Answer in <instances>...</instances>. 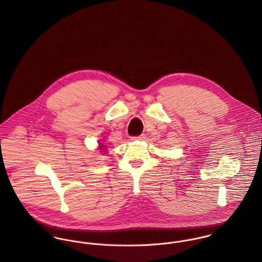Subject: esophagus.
<instances>
[{
    "mask_svg": "<svg viewBox=\"0 0 262 262\" xmlns=\"http://www.w3.org/2000/svg\"><path fill=\"white\" fill-rule=\"evenodd\" d=\"M144 139H145V136H143V135H142V136H140V137H137V138H133L132 140H133V141H143Z\"/></svg>",
    "mask_w": 262,
    "mask_h": 262,
    "instance_id": "1",
    "label": "esophagus"
}]
</instances>
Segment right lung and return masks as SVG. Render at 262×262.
Segmentation results:
<instances>
[{"instance_id":"obj_1","label":"right lung","mask_w":262,"mask_h":262,"mask_svg":"<svg viewBox=\"0 0 262 262\" xmlns=\"http://www.w3.org/2000/svg\"><path fill=\"white\" fill-rule=\"evenodd\" d=\"M96 151H99V153H100V154H102V155H105V154L107 153V147H106V145H105L104 141L99 142V144H98V148L96 149Z\"/></svg>"}]
</instances>
